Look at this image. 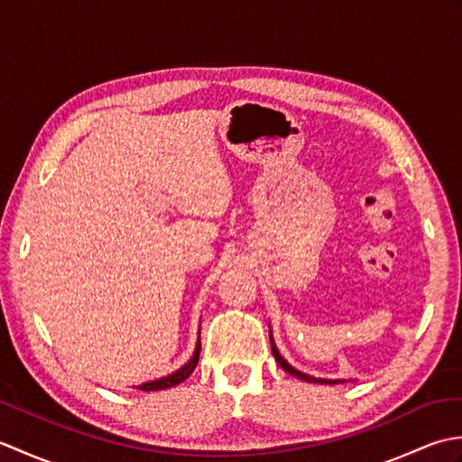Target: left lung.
I'll return each mask as SVG.
<instances>
[{"instance_id": "left-lung-1", "label": "left lung", "mask_w": 462, "mask_h": 462, "mask_svg": "<svg viewBox=\"0 0 462 462\" xmlns=\"http://www.w3.org/2000/svg\"><path fill=\"white\" fill-rule=\"evenodd\" d=\"M270 341H272V353H273V357H276V361L280 363V367H282L283 371H288L290 375L298 377V379H303V381H308V383H326V385H336V383H346V381H341V379H318V377H311V375H308V373H301V371H298L296 367H291L290 363L280 356V351H278V347H276V343H273V339H272V331H270Z\"/></svg>"}]
</instances>
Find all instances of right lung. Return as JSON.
<instances>
[{
  "label": "right lung",
  "mask_w": 462,
  "mask_h": 462,
  "mask_svg": "<svg viewBox=\"0 0 462 462\" xmlns=\"http://www.w3.org/2000/svg\"><path fill=\"white\" fill-rule=\"evenodd\" d=\"M199 357H200V337H199V343H196L192 359L189 363H184V365L179 371H174L172 375H166V377H161V379L143 383V385H139L136 389H141V391H162V389H171L174 385H179V383H182L184 379L190 377V373L194 371L196 363H199Z\"/></svg>",
  "instance_id": "obj_1"
}]
</instances>
